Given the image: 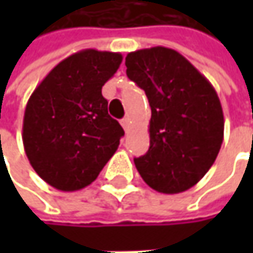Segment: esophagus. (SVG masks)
Returning a JSON list of instances; mask_svg holds the SVG:
<instances>
[{"mask_svg": "<svg viewBox=\"0 0 253 253\" xmlns=\"http://www.w3.org/2000/svg\"><path fill=\"white\" fill-rule=\"evenodd\" d=\"M120 123H122V126H123V128H125V130H128V126H130V122H128V119H127V117H125V119H122V122H120Z\"/></svg>", "mask_w": 253, "mask_h": 253, "instance_id": "34e87169", "label": "esophagus"}]
</instances>
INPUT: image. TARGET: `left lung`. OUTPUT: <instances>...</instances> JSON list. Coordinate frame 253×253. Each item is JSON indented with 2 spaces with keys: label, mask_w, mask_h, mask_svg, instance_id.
Instances as JSON below:
<instances>
[{
  "label": "left lung",
  "mask_w": 253,
  "mask_h": 253,
  "mask_svg": "<svg viewBox=\"0 0 253 253\" xmlns=\"http://www.w3.org/2000/svg\"><path fill=\"white\" fill-rule=\"evenodd\" d=\"M126 73L145 90L149 149L134 158L145 183L161 193L195 186L214 164L224 137L220 98L208 79L171 48L128 52Z\"/></svg>",
  "instance_id": "1"
}]
</instances>
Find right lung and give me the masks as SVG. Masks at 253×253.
<instances>
[{"label":"right lung","instance_id":"1","mask_svg":"<svg viewBox=\"0 0 253 253\" xmlns=\"http://www.w3.org/2000/svg\"><path fill=\"white\" fill-rule=\"evenodd\" d=\"M122 60L119 52L82 49L58 63L30 95L23 146L49 186L63 192L89 186L117 151L125 130L108 116L102 86Z\"/></svg>","mask_w":253,"mask_h":253}]
</instances>
